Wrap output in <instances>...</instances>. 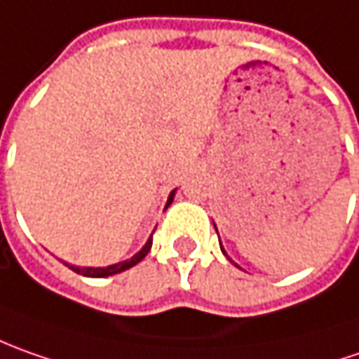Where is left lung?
Instances as JSON below:
<instances>
[{
	"mask_svg": "<svg viewBox=\"0 0 359 359\" xmlns=\"http://www.w3.org/2000/svg\"><path fill=\"white\" fill-rule=\"evenodd\" d=\"M220 248H222V246H220ZM222 252H224V250H222Z\"/></svg>",
	"mask_w": 359,
	"mask_h": 359,
	"instance_id": "obj_1",
	"label": "left lung"
}]
</instances>
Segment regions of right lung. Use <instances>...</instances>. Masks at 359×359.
Wrapping results in <instances>:
<instances>
[{
  "instance_id": "1",
  "label": "right lung",
  "mask_w": 359,
  "mask_h": 359,
  "mask_svg": "<svg viewBox=\"0 0 359 359\" xmlns=\"http://www.w3.org/2000/svg\"><path fill=\"white\" fill-rule=\"evenodd\" d=\"M175 192L172 191L168 194V201H167V206L172 203V198H175ZM151 246H153V234H151V238L147 241V244L142 246L139 252L135 254L130 260H123V262H117V264H111V266H105V268H93V266H73V264H65L73 270V272H77V274H83V276H89V278H107V276H113V274H118V272H125V270H129L133 268L135 264H139L142 258L149 254L151 250Z\"/></svg>"
}]
</instances>
